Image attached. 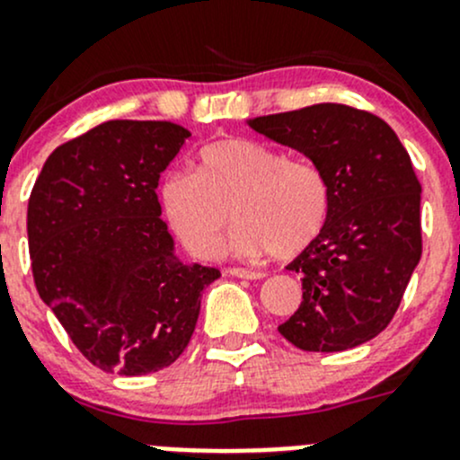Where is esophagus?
I'll list each match as a JSON object with an SVG mask.
<instances>
[{
	"instance_id": "1",
	"label": "esophagus",
	"mask_w": 460,
	"mask_h": 460,
	"mask_svg": "<svg viewBox=\"0 0 460 460\" xmlns=\"http://www.w3.org/2000/svg\"><path fill=\"white\" fill-rule=\"evenodd\" d=\"M226 273L235 278H244V280H260V278H264L262 271H252V269H243V267L226 269Z\"/></svg>"
}]
</instances>
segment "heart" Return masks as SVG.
<instances>
[{"mask_svg":"<svg viewBox=\"0 0 460 460\" xmlns=\"http://www.w3.org/2000/svg\"><path fill=\"white\" fill-rule=\"evenodd\" d=\"M169 226L191 256L216 258L234 220L240 256L291 260L312 247L329 217L327 175L309 160L249 137H222L202 148L196 173L173 171L160 187Z\"/></svg>","mask_w":460,"mask_h":460,"instance_id":"1","label":"heart"}]
</instances>
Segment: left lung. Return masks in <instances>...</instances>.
<instances>
[{"instance_id":"left-lung-1","label":"left lung","mask_w":460,"mask_h":460,"mask_svg":"<svg viewBox=\"0 0 460 460\" xmlns=\"http://www.w3.org/2000/svg\"><path fill=\"white\" fill-rule=\"evenodd\" d=\"M327 175L332 204L316 243L291 271L303 303L278 332L305 351H345L392 323L423 253L420 182L387 122L347 104H314L249 119Z\"/></svg>"}]
</instances>
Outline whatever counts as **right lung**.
<instances>
[{
	"label": "right lung",
	"instance_id": "right-lung-1",
	"mask_svg": "<svg viewBox=\"0 0 460 460\" xmlns=\"http://www.w3.org/2000/svg\"><path fill=\"white\" fill-rule=\"evenodd\" d=\"M191 133L164 119H109L55 148L29 198L40 298L102 372L146 376L187 349L220 271L182 264L157 180Z\"/></svg>",
	"mask_w": 460,
	"mask_h": 460
}]
</instances>
